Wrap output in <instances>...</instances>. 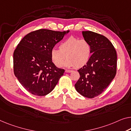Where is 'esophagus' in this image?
<instances>
[{"label": "esophagus", "mask_w": 131, "mask_h": 131, "mask_svg": "<svg viewBox=\"0 0 131 131\" xmlns=\"http://www.w3.org/2000/svg\"><path fill=\"white\" fill-rule=\"evenodd\" d=\"M65 72H66V73H71V72H72V71H71V70H68V69H66V71H65Z\"/></svg>", "instance_id": "1"}]
</instances>
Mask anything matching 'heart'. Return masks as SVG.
<instances>
[{
	"label": "heart",
	"instance_id": "1",
	"mask_svg": "<svg viewBox=\"0 0 131 131\" xmlns=\"http://www.w3.org/2000/svg\"><path fill=\"white\" fill-rule=\"evenodd\" d=\"M91 54L90 43L75 37L63 40L59 44V49L53 48L50 52L52 62L58 68L63 66L66 58L68 59L65 63L66 67H83L89 62Z\"/></svg>",
	"mask_w": 131,
	"mask_h": 131
}]
</instances>
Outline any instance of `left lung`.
I'll list each match as a JSON object with an SVG mask.
<instances>
[{
    "instance_id": "8db88e82",
    "label": "left lung",
    "mask_w": 131,
    "mask_h": 131,
    "mask_svg": "<svg viewBox=\"0 0 131 131\" xmlns=\"http://www.w3.org/2000/svg\"><path fill=\"white\" fill-rule=\"evenodd\" d=\"M82 35L90 43L92 54L86 65L78 70L80 78L75 86L82 96L93 98L101 94L115 77L117 54L105 36L92 31H83Z\"/></svg>"
}]
</instances>
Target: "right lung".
I'll return each mask as SVG.
<instances>
[{
    "label": "right lung",
    "mask_w": 131,
    "mask_h": 131,
    "mask_svg": "<svg viewBox=\"0 0 131 131\" xmlns=\"http://www.w3.org/2000/svg\"><path fill=\"white\" fill-rule=\"evenodd\" d=\"M69 31L41 29L26 35L13 53V71L23 88L32 94L45 96L51 92L65 70L52 62L50 52Z\"/></svg>",
    "instance_id": "add662e5"
}]
</instances>
